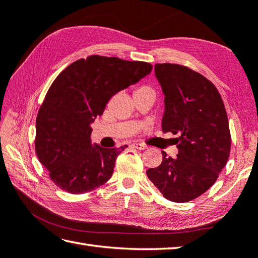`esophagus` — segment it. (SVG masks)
<instances>
[{"label":"esophagus","mask_w":258,"mask_h":258,"mask_svg":"<svg viewBox=\"0 0 258 258\" xmlns=\"http://www.w3.org/2000/svg\"><path fill=\"white\" fill-rule=\"evenodd\" d=\"M132 146H133V148H135V149H138V150H145V149H148V146H146V145H144V144H142V143H138V142L133 143Z\"/></svg>","instance_id":"34e87169"}]
</instances>
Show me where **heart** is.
I'll return each instance as SVG.
<instances>
[{"mask_svg": "<svg viewBox=\"0 0 258 258\" xmlns=\"http://www.w3.org/2000/svg\"><path fill=\"white\" fill-rule=\"evenodd\" d=\"M148 88H149V87H146V86H144V87H141L140 89H148Z\"/></svg>", "mask_w": 258, "mask_h": 258, "instance_id": "b5f03b06", "label": "heart"}]
</instances>
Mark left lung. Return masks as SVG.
<instances>
[{
  "label": "left lung",
  "instance_id": "8db88e82",
  "mask_svg": "<svg viewBox=\"0 0 258 258\" xmlns=\"http://www.w3.org/2000/svg\"><path fill=\"white\" fill-rule=\"evenodd\" d=\"M154 70L164 94L162 130L179 136V153L172 159L162 151V162L146 174L165 199L188 203L216 182L228 161V117L219 92L201 74L176 63Z\"/></svg>",
  "mask_w": 258,
  "mask_h": 258
}]
</instances>
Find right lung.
Listing matches in <instances>:
<instances>
[{"instance_id":"add662e5","label":"right lung","mask_w":258,"mask_h":258,"mask_svg":"<svg viewBox=\"0 0 258 258\" xmlns=\"http://www.w3.org/2000/svg\"><path fill=\"white\" fill-rule=\"evenodd\" d=\"M152 64L93 54L59 74L37 116L35 152L52 182L69 194H85L107 182L115 160L127 145L92 144V124L113 96L152 72Z\"/></svg>"}]
</instances>
